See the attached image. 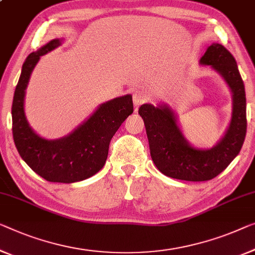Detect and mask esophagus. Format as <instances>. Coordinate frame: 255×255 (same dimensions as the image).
Here are the masks:
<instances>
[{
    "mask_svg": "<svg viewBox=\"0 0 255 255\" xmlns=\"http://www.w3.org/2000/svg\"><path fill=\"white\" fill-rule=\"evenodd\" d=\"M146 94L145 91L143 90H135L134 93H132V102H134V105H135V109L137 110V108L139 105H142L144 102L146 101Z\"/></svg>",
    "mask_w": 255,
    "mask_h": 255,
    "instance_id": "esophagus-1",
    "label": "esophagus"
}]
</instances>
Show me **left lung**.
I'll return each instance as SVG.
<instances>
[{
    "label": "left lung",
    "instance_id": "8db88e82",
    "mask_svg": "<svg viewBox=\"0 0 255 255\" xmlns=\"http://www.w3.org/2000/svg\"><path fill=\"white\" fill-rule=\"evenodd\" d=\"M221 74L233 93V117L223 138L208 150L196 149L184 138L168 106L143 104L138 109L145 125L150 154L166 176L183 181H208L225 170L241 151L246 136L245 87L236 59L222 44L213 43L200 58Z\"/></svg>",
    "mask_w": 255,
    "mask_h": 255
}]
</instances>
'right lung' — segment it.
<instances>
[{"mask_svg":"<svg viewBox=\"0 0 255 255\" xmlns=\"http://www.w3.org/2000/svg\"><path fill=\"white\" fill-rule=\"evenodd\" d=\"M62 44L55 39L40 50L29 54L13 95L12 135L16 147L26 164L49 182L73 183L93 176L103 168L110 142L121 124L134 111L131 95L102 104L88 120L66 137L49 140L32 130L24 112L25 90L30 73L40 57Z\"/></svg>","mask_w":255,"mask_h":255,"instance_id":"1","label":"right lung"}]
</instances>
